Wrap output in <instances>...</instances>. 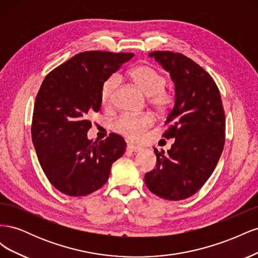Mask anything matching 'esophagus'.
Listing matches in <instances>:
<instances>
[{"mask_svg": "<svg viewBox=\"0 0 258 258\" xmlns=\"http://www.w3.org/2000/svg\"><path fill=\"white\" fill-rule=\"evenodd\" d=\"M127 150H128V151H130V152L138 153V152H140V151H142V147L136 146V145H132V144H128V145H127Z\"/></svg>", "mask_w": 258, "mask_h": 258, "instance_id": "esophagus-1", "label": "esophagus"}]
</instances>
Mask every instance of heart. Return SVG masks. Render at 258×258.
Returning a JSON list of instances; mask_svg holds the SVG:
<instances>
[{
    "label": "heart",
    "mask_w": 258,
    "mask_h": 258,
    "mask_svg": "<svg viewBox=\"0 0 258 258\" xmlns=\"http://www.w3.org/2000/svg\"><path fill=\"white\" fill-rule=\"evenodd\" d=\"M131 80L148 97V103L153 110L159 114L169 112L175 102V96L172 92L166 90V77L157 70L151 66H140L130 72ZM120 85L118 75L113 74L107 77L101 87L100 99L102 105L110 107L114 104L116 92ZM154 122L150 114H142L138 116L122 115L117 118L113 128L119 135L132 141H137L142 137L143 132L150 128Z\"/></svg>",
    "instance_id": "b5f03b06"
}]
</instances>
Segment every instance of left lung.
<instances>
[{
  "mask_svg": "<svg viewBox=\"0 0 258 258\" xmlns=\"http://www.w3.org/2000/svg\"><path fill=\"white\" fill-rule=\"evenodd\" d=\"M175 85V102L162 137L174 138L168 153L154 148L157 165L145 174L156 196L183 200L196 194L220 159L225 144V112L221 93L211 75L178 52L153 51Z\"/></svg>",
  "mask_w": 258,
  "mask_h": 258,
  "instance_id": "obj_1",
  "label": "left lung"
}]
</instances>
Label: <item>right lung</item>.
Instances as JSON below:
<instances>
[{"instance_id":"1","label":"right lung","mask_w":258,"mask_h":258,"mask_svg":"<svg viewBox=\"0 0 258 258\" xmlns=\"http://www.w3.org/2000/svg\"><path fill=\"white\" fill-rule=\"evenodd\" d=\"M135 53L85 51L53 69L35 99L32 142L51 185L72 197L102 187L113 162L126 150L123 138L110 134L102 141L87 138L88 116L101 107V87Z\"/></svg>"}]
</instances>
